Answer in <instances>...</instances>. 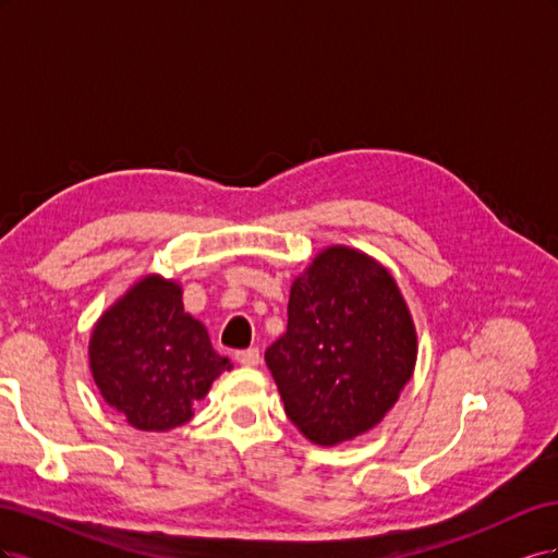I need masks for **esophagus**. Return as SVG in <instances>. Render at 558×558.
Wrapping results in <instances>:
<instances>
[{
  "instance_id": "obj_1",
  "label": "esophagus",
  "mask_w": 558,
  "mask_h": 558,
  "mask_svg": "<svg viewBox=\"0 0 558 558\" xmlns=\"http://www.w3.org/2000/svg\"><path fill=\"white\" fill-rule=\"evenodd\" d=\"M234 359H238V363L244 367H256L260 363V351L256 347H248L234 353Z\"/></svg>"
}]
</instances>
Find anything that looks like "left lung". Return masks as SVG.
<instances>
[{
  "instance_id": "left-lung-1",
  "label": "left lung",
  "mask_w": 558,
  "mask_h": 558,
  "mask_svg": "<svg viewBox=\"0 0 558 558\" xmlns=\"http://www.w3.org/2000/svg\"><path fill=\"white\" fill-rule=\"evenodd\" d=\"M265 363L286 414L312 442L330 447L377 426L416 363L393 277L347 246L318 253L291 286L289 326Z\"/></svg>"
}]
</instances>
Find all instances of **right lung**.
<instances>
[{
  "label": "right lung",
  "mask_w": 558,
  "mask_h": 558,
  "mask_svg": "<svg viewBox=\"0 0 558 558\" xmlns=\"http://www.w3.org/2000/svg\"><path fill=\"white\" fill-rule=\"evenodd\" d=\"M90 369L102 398L140 430H170L230 367L207 328L183 312L181 286L146 277L97 320Z\"/></svg>",
  "instance_id": "right-lung-1"
}]
</instances>
